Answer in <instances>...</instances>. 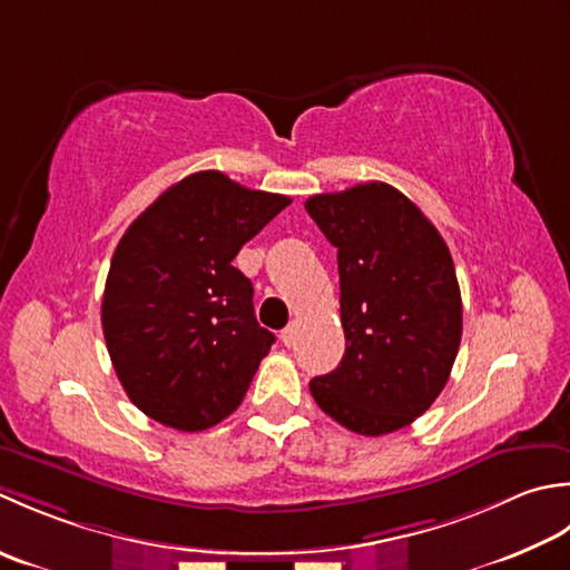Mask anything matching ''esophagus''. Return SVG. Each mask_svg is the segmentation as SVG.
Here are the masks:
<instances>
[{"label":"esophagus","mask_w":570,"mask_h":570,"mask_svg":"<svg viewBox=\"0 0 570 570\" xmlns=\"http://www.w3.org/2000/svg\"><path fill=\"white\" fill-rule=\"evenodd\" d=\"M295 324H287V327L281 332V340H283V344L285 346H289V344H293L295 342Z\"/></svg>","instance_id":"obj_1"}]
</instances>
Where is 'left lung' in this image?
<instances>
[{"instance_id": "left-lung-1", "label": "left lung", "mask_w": 570, "mask_h": 570, "mask_svg": "<svg viewBox=\"0 0 570 570\" xmlns=\"http://www.w3.org/2000/svg\"><path fill=\"white\" fill-rule=\"evenodd\" d=\"M340 263L342 364L309 381L320 409L358 435H386L431 409L462 336L450 250L409 196L366 181L305 202Z\"/></svg>"}]
</instances>
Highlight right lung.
<instances>
[{"label":"right lung","instance_id":"1","mask_svg":"<svg viewBox=\"0 0 570 570\" xmlns=\"http://www.w3.org/2000/svg\"><path fill=\"white\" fill-rule=\"evenodd\" d=\"M289 204L220 171L174 184L125 230L102 293L115 374L145 415L206 431L234 413L275 334L253 312V285L230 265Z\"/></svg>","mask_w":570,"mask_h":570}]
</instances>
